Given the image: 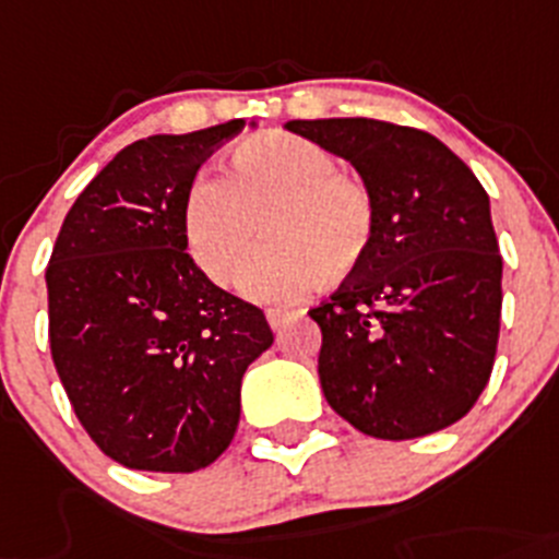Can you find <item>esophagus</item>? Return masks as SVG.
I'll list each match as a JSON object with an SVG mask.
<instances>
[{
    "mask_svg": "<svg viewBox=\"0 0 559 559\" xmlns=\"http://www.w3.org/2000/svg\"><path fill=\"white\" fill-rule=\"evenodd\" d=\"M286 320H289V311H286V309H270L267 311V322H270V328H273V331H281Z\"/></svg>",
    "mask_w": 559,
    "mask_h": 559,
    "instance_id": "1",
    "label": "esophagus"
}]
</instances>
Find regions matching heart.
Segmentation results:
<instances>
[{
    "instance_id": "obj_1",
    "label": "heart",
    "mask_w": 559,
    "mask_h": 559,
    "mask_svg": "<svg viewBox=\"0 0 559 559\" xmlns=\"http://www.w3.org/2000/svg\"><path fill=\"white\" fill-rule=\"evenodd\" d=\"M259 221L270 242L242 278L255 300H289L320 278L344 281L374 239L367 187L338 174L322 145L289 132L239 143L226 176H198L181 209L187 250L221 286L248 262Z\"/></svg>"
}]
</instances>
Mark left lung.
I'll list each match as a JSON object with an SVG mask.
<instances>
[{
    "instance_id": "left-lung-1",
    "label": "left lung",
    "mask_w": 559,
    "mask_h": 559,
    "mask_svg": "<svg viewBox=\"0 0 559 559\" xmlns=\"http://www.w3.org/2000/svg\"><path fill=\"white\" fill-rule=\"evenodd\" d=\"M342 156L374 203V239L322 331L325 400L385 441L430 436L472 411L491 378L502 317V255L491 201L466 162L421 129L372 118L289 121Z\"/></svg>"
}]
</instances>
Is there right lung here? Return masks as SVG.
<instances>
[{"label":"right lung","mask_w":559,"mask_h":559,"mask_svg":"<svg viewBox=\"0 0 559 559\" xmlns=\"http://www.w3.org/2000/svg\"><path fill=\"white\" fill-rule=\"evenodd\" d=\"M242 129L237 118L127 145L57 234L51 358L76 419L121 466L187 474L215 463L237 432L245 369L273 344L262 309L212 284L181 231L201 162Z\"/></svg>","instance_id":"1"}]
</instances>
